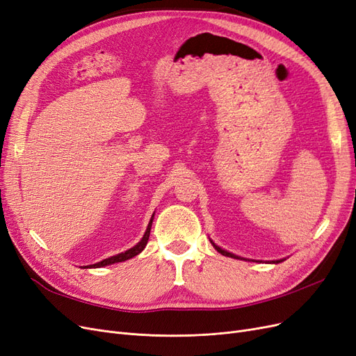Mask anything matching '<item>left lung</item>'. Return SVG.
<instances>
[{"label": "left lung", "mask_w": 356, "mask_h": 356, "mask_svg": "<svg viewBox=\"0 0 356 356\" xmlns=\"http://www.w3.org/2000/svg\"><path fill=\"white\" fill-rule=\"evenodd\" d=\"M211 243H212V246L220 253V254H224V256H228V257H234V259H243V257H240V256H237V254H234V253H229V252H227V250H224V249H220L219 246H216V244L211 240ZM274 264H280V262H283V259H280V261H273Z\"/></svg>", "instance_id": "8db88e82"}]
</instances>
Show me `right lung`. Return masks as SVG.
I'll return each mask as SVG.
<instances>
[{"label": "right lung", "instance_id": "obj_1", "mask_svg": "<svg viewBox=\"0 0 356 356\" xmlns=\"http://www.w3.org/2000/svg\"><path fill=\"white\" fill-rule=\"evenodd\" d=\"M153 218H154V215L152 216L149 225H147V229H145V232H144V236H143L141 241H138V243L136 244V246L131 248V249L127 250V252H122V253L115 254V256H112V257H107V259H104V261H102V262H97V264H92V265H87V266H83V268H102V266H106V265L124 262V261L131 259V257H134V256H137L138 253H141V252L144 250V248L147 246V241H149L150 229H152V224H153Z\"/></svg>", "mask_w": 356, "mask_h": 356}]
</instances>
